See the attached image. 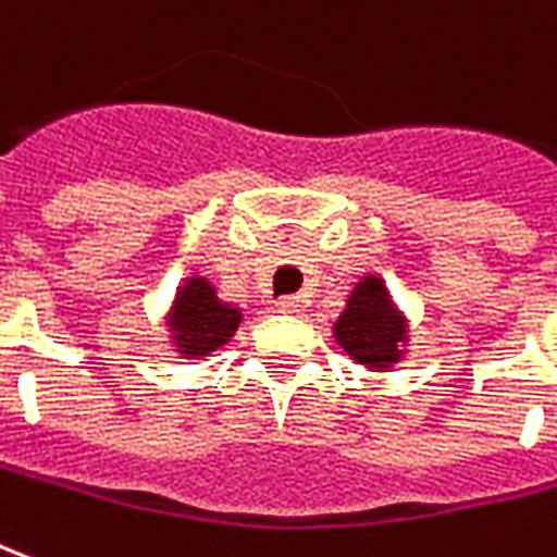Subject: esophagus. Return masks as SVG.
Listing matches in <instances>:
<instances>
[{"label":"esophagus","mask_w":557,"mask_h":557,"mask_svg":"<svg viewBox=\"0 0 557 557\" xmlns=\"http://www.w3.org/2000/svg\"><path fill=\"white\" fill-rule=\"evenodd\" d=\"M301 307H305V301L298 295H289V298H280L277 301L280 313H301Z\"/></svg>","instance_id":"1"}]
</instances>
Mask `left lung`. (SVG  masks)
I'll list each match as a JSON object with an SVG mask.
<instances>
[{"mask_svg":"<svg viewBox=\"0 0 557 557\" xmlns=\"http://www.w3.org/2000/svg\"><path fill=\"white\" fill-rule=\"evenodd\" d=\"M334 337L359 364L386 371L400 359V346L407 341V322L388 298L383 280L361 277L349 292L346 310L334 322Z\"/></svg>","mask_w":557,"mask_h":557,"instance_id":"left-lung-1","label":"left lung"}]
</instances>
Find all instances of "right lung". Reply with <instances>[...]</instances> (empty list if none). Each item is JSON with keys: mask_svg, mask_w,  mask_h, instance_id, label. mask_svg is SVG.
Instances as JSON below:
<instances>
[{"mask_svg": "<svg viewBox=\"0 0 557 557\" xmlns=\"http://www.w3.org/2000/svg\"><path fill=\"white\" fill-rule=\"evenodd\" d=\"M169 329L174 332L177 352L186 359L208 356L213 349L228 344V337L238 332L240 310L223 305L216 289L205 277H189L177 289L171 305Z\"/></svg>", "mask_w": 557, "mask_h": 557, "instance_id": "add662e5", "label": "right lung"}]
</instances>
